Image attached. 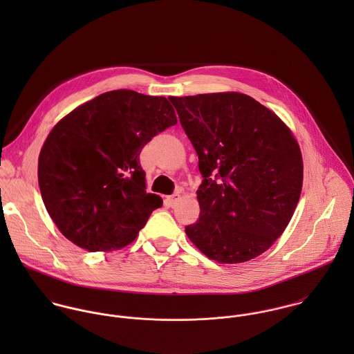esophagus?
Here are the masks:
<instances>
[{
	"instance_id": "1",
	"label": "esophagus",
	"mask_w": 354,
	"mask_h": 354,
	"mask_svg": "<svg viewBox=\"0 0 354 354\" xmlns=\"http://www.w3.org/2000/svg\"><path fill=\"white\" fill-rule=\"evenodd\" d=\"M178 201H180V192H176V194L170 195V196L166 199V202H167V204H169L170 207H174Z\"/></svg>"
}]
</instances>
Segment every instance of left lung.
Returning a JSON list of instances; mask_svg holds the SVG:
<instances>
[{
	"instance_id": "8db88e82",
	"label": "left lung",
	"mask_w": 354,
	"mask_h": 354,
	"mask_svg": "<svg viewBox=\"0 0 354 354\" xmlns=\"http://www.w3.org/2000/svg\"><path fill=\"white\" fill-rule=\"evenodd\" d=\"M199 158L189 240L218 263H243L283 233L300 199L303 158L279 117L240 93L170 97Z\"/></svg>"
}]
</instances>
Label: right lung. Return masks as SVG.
<instances>
[{"instance_id": "add662e5", "label": "right lung", "mask_w": 354, "mask_h": 354, "mask_svg": "<svg viewBox=\"0 0 354 354\" xmlns=\"http://www.w3.org/2000/svg\"><path fill=\"white\" fill-rule=\"evenodd\" d=\"M176 124L166 98L132 90L104 93L64 117L38 162L41 195L59 232L90 252L132 243L162 205L146 192L139 155Z\"/></svg>"}]
</instances>
